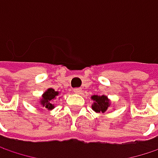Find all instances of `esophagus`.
<instances>
[{
    "mask_svg": "<svg viewBox=\"0 0 158 158\" xmlns=\"http://www.w3.org/2000/svg\"><path fill=\"white\" fill-rule=\"evenodd\" d=\"M74 92L75 93H78V94H80L82 92V89H79V88H76V89H74Z\"/></svg>",
    "mask_w": 158,
    "mask_h": 158,
    "instance_id": "esophagus-1",
    "label": "esophagus"
}]
</instances>
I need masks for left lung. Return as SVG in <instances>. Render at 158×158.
<instances>
[{"mask_svg": "<svg viewBox=\"0 0 158 158\" xmlns=\"http://www.w3.org/2000/svg\"><path fill=\"white\" fill-rule=\"evenodd\" d=\"M90 99L93 101V103L91 104V109L95 112L104 113L110 106V101L105 95H102V96L92 95Z\"/></svg>", "mask_w": 158, "mask_h": 158, "instance_id": "1", "label": "left lung"}]
</instances>
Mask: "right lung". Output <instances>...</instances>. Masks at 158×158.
Instances as JSON below:
<instances>
[{"label": "right lung", "instance_id": "obj_1", "mask_svg": "<svg viewBox=\"0 0 158 158\" xmlns=\"http://www.w3.org/2000/svg\"><path fill=\"white\" fill-rule=\"evenodd\" d=\"M59 94V91H56L54 89L49 88L42 94V97L39 100V105L45 107L48 110H53L55 108V104L53 103V102L56 99V97L58 98Z\"/></svg>", "mask_w": 158, "mask_h": 158}]
</instances>
